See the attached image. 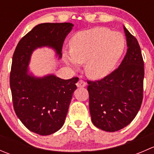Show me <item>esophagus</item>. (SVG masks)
Wrapping results in <instances>:
<instances>
[{"instance_id":"obj_1","label":"esophagus","mask_w":154,"mask_h":154,"mask_svg":"<svg viewBox=\"0 0 154 154\" xmlns=\"http://www.w3.org/2000/svg\"><path fill=\"white\" fill-rule=\"evenodd\" d=\"M86 86V83L83 81V80H79V81L77 83V87H85Z\"/></svg>"}]
</instances>
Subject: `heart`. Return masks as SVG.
Instances as JSON below:
<instances>
[{"instance_id": "b5f03b06", "label": "heart", "mask_w": 154, "mask_h": 154, "mask_svg": "<svg viewBox=\"0 0 154 154\" xmlns=\"http://www.w3.org/2000/svg\"><path fill=\"white\" fill-rule=\"evenodd\" d=\"M69 53L63 54L65 63L73 70L85 63L88 76L102 79L111 74L123 54L125 39L121 32L95 27L77 32L70 40Z\"/></svg>"}]
</instances>
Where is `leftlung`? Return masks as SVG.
<instances>
[{"instance_id": "obj_1", "label": "left lung", "mask_w": 154, "mask_h": 154, "mask_svg": "<svg viewBox=\"0 0 154 154\" xmlns=\"http://www.w3.org/2000/svg\"><path fill=\"white\" fill-rule=\"evenodd\" d=\"M127 51L120 66L98 81H88L89 111L95 127L122 130L137 115L143 98L144 62L137 39L124 26Z\"/></svg>"}]
</instances>
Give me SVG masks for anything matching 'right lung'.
Segmentation results:
<instances>
[{"instance_id":"1","label":"right lung","mask_w":154,"mask_h":154,"mask_svg":"<svg viewBox=\"0 0 154 154\" xmlns=\"http://www.w3.org/2000/svg\"><path fill=\"white\" fill-rule=\"evenodd\" d=\"M73 27L71 23L38 24L20 40L12 57L10 80L15 114L29 130L41 136L56 133L64 125L79 79L35 76L29 67L31 56L46 47L61 59L63 42Z\"/></svg>"}]
</instances>
